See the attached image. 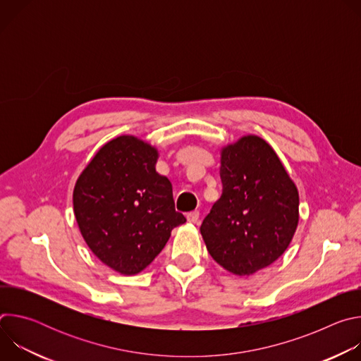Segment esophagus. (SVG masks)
Returning <instances> with one entry per match:
<instances>
[{"mask_svg":"<svg viewBox=\"0 0 361 361\" xmlns=\"http://www.w3.org/2000/svg\"><path fill=\"white\" fill-rule=\"evenodd\" d=\"M187 220L190 221V223H192V224H195V223H198V220H200V212H190L188 214H187Z\"/></svg>","mask_w":361,"mask_h":361,"instance_id":"obj_1","label":"esophagus"}]
</instances>
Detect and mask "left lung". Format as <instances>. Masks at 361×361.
Here are the masks:
<instances>
[{
  "mask_svg": "<svg viewBox=\"0 0 361 361\" xmlns=\"http://www.w3.org/2000/svg\"><path fill=\"white\" fill-rule=\"evenodd\" d=\"M221 197L200 227L213 259L237 276L273 264L298 223V192L274 149L247 135L221 152Z\"/></svg>",
  "mask_w": 361,
  "mask_h": 361,
  "instance_id": "left-lung-1",
  "label": "left lung"
}]
</instances>
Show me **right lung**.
Segmentation results:
<instances>
[{
	"instance_id": "1",
	"label": "right lung",
	"mask_w": 361,
	"mask_h": 361,
	"mask_svg": "<svg viewBox=\"0 0 361 361\" xmlns=\"http://www.w3.org/2000/svg\"><path fill=\"white\" fill-rule=\"evenodd\" d=\"M157 149L121 135L102 147L77 180L73 202L80 231L98 259L121 274L144 270L185 223L173 185L156 171Z\"/></svg>"
}]
</instances>
